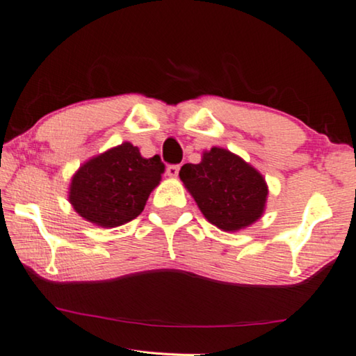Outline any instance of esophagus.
Instances as JSON below:
<instances>
[{
	"label": "esophagus",
	"instance_id": "34e87169",
	"mask_svg": "<svg viewBox=\"0 0 356 356\" xmlns=\"http://www.w3.org/2000/svg\"><path fill=\"white\" fill-rule=\"evenodd\" d=\"M179 166L177 164H171V166H168V169H166V174L169 177H177V174H179Z\"/></svg>",
	"mask_w": 356,
	"mask_h": 356
}]
</instances>
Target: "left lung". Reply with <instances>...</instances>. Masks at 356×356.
<instances>
[{
  "label": "left lung",
  "mask_w": 356,
  "mask_h": 356,
  "mask_svg": "<svg viewBox=\"0 0 356 356\" xmlns=\"http://www.w3.org/2000/svg\"><path fill=\"white\" fill-rule=\"evenodd\" d=\"M179 177L208 222L224 232L250 227L266 209L263 174L226 148L203 152L202 161L184 164Z\"/></svg>",
  "instance_id": "8db88e82"
}]
</instances>
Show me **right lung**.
<instances>
[{
    "label": "right lung",
    "instance_id": "1",
    "mask_svg": "<svg viewBox=\"0 0 356 356\" xmlns=\"http://www.w3.org/2000/svg\"><path fill=\"white\" fill-rule=\"evenodd\" d=\"M163 172L164 164L158 154L143 158L137 147L124 142L77 169L69 185V203L95 226L119 227L143 211Z\"/></svg>",
    "mask_w": 356,
    "mask_h": 356
}]
</instances>
